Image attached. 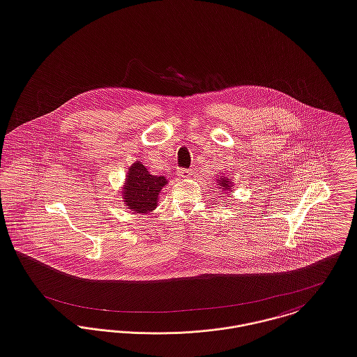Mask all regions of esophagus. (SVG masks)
Here are the masks:
<instances>
[{
    "label": "esophagus",
    "mask_w": 357,
    "mask_h": 357,
    "mask_svg": "<svg viewBox=\"0 0 357 357\" xmlns=\"http://www.w3.org/2000/svg\"><path fill=\"white\" fill-rule=\"evenodd\" d=\"M191 173H192V170H190V169H180V170L177 172V174H178L181 178H187V177H190V176H191Z\"/></svg>",
    "instance_id": "34e87169"
}]
</instances>
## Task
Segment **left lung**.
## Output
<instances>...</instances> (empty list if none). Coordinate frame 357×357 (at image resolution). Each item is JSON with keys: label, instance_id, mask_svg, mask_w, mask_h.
<instances>
[{"label": "left lung", "instance_id": "1", "mask_svg": "<svg viewBox=\"0 0 357 357\" xmlns=\"http://www.w3.org/2000/svg\"><path fill=\"white\" fill-rule=\"evenodd\" d=\"M220 184H221V187H222V190H224V191H227V190L230 191V181L227 180V177H221Z\"/></svg>", "mask_w": 357, "mask_h": 357}]
</instances>
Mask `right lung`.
I'll return each mask as SVG.
<instances>
[{
  "label": "right lung",
  "mask_w": 357,
  "mask_h": 357,
  "mask_svg": "<svg viewBox=\"0 0 357 357\" xmlns=\"http://www.w3.org/2000/svg\"><path fill=\"white\" fill-rule=\"evenodd\" d=\"M167 181L162 176H153L140 162H135L128 170L123 197L128 208L146 214L157 207L158 195Z\"/></svg>",
  "instance_id": "1"
}]
</instances>
